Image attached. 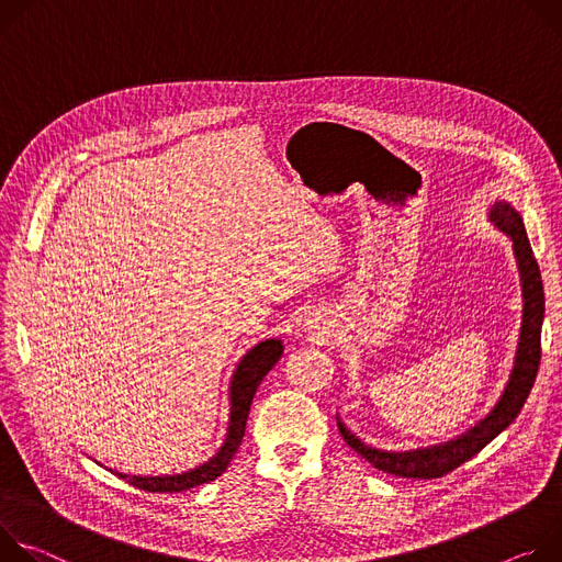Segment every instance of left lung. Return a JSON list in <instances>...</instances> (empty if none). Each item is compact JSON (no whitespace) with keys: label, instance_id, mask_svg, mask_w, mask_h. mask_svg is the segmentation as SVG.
<instances>
[{"label":"left lung","instance_id":"left-lung-1","mask_svg":"<svg viewBox=\"0 0 562 562\" xmlns=\"http://www.w3.org/2000/svg\"><path fill=\"white\" fill-rule=\"evenodd\" d=\"M488 216L507 236H512L514 252L518 259V270H520V281H522V326H520L518 352H516V363L512 370L509 384L501 402L493 406V411L484 419H480L473 428L460 435L458 440H451L440 447H430V449H417L406 453L378 451L363 445L359 438H355V435L337 419L344 442L350 449H355L366 462H370L372 467L384 473H391L397 477H413V480H432V477H442L451 473L453 469H458L460 464L477 456L495 438V435H501L518 417L536 382L538 366H540V330H542V317H544V290H542L538 261L529 245L522 218L512 205L495 203Z\"/></svg>","mask_w":562,"mask_h":562}]
</instances>
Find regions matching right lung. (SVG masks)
Instances as JSON below:
<instances>
[{
    "instance_id": "obj_1",
    "label": "right lung",
    "mask_w": 562,
    "mask_h": 562,
    "mask_svg": "<svg viewBox=\"0 0 562 562\" xmlns=\"http://www.w3.org/2000/svg\"><path fill=\"white\" fill-rule=\"evenodd\" d=\"M281 355H283V344L279 339H268L249 350L236 366L232 386H229L232 408H229L227 438H225L221 451L210 462H205L203 467H199L190 473L165 475V477H140V475H124V473H115V475L127 480L132 486L149 491V493H178V491H187V488H194L199 484L216 480L227 469L234 453L238 451L255 393H257L259 384L263 382V378L272 370V366L281 359Z\"/></svg>"
}]
</instances>
